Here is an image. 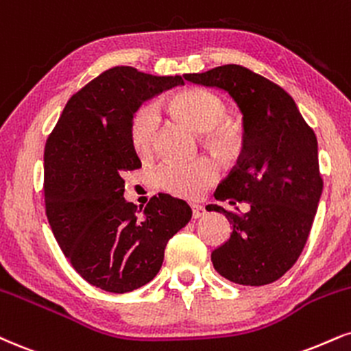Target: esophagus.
<instances>
[{
    "instance_id": "obj_1",
    "label": "esophagus",
    "mask_w": 351,
    "mask_h": 351,
    "mask_svg": "<svg viewBox=\"0 0 351 351\" xmlns=\"http://www.w3.org/2000/svg\"><path fill=\"white\" fill-rule=\"evenodd\" d=\"M191 209H193V219H199L206 214V209L199 204H193Z\"/></svg>"
}]
</instances>
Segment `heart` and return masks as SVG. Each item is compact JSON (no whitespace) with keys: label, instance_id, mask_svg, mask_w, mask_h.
<instances>
[{"label":"heart","instance_id":"1","mask_svg":"<svg viewBox=\"0 0 351 351\" xmlns=\"http://www.w3.org/2000/svg\"><path fill=\"white\" fill-rule=\"evenodd\" d=\"M178 116L202 130L204 142L222 157H232L240 149V132L232 122L223 121L229 112L227 103L213 91L191 88L171 99ZM162 116L152 103L142 104L130 117L129 135L134 150L142 158H150L157 150ZM221 168L216 160L202 155L194 160H165L152 171V181L162 191L194 199L216 183Z\"/></svg>","mask_w":351,"mask_h":351}]
</instances>
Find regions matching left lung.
I'll list each match as a JSON object with an SVG mask.
<instances>
[{"instance_id": "obj_1", "label": "left lung", "mask_w": 351, "mask_h": 351, "mask_svg": "<svg viewBox=\"0 0 351 351\" xmlns=\"http://www.w3.org/2000/svg\"><path fill=\"white\" fill-rule=\"evenodd\" d=\"M183 78L227 91L243 114L242 154L214 196L245 201L250 210L206 208L226 214L234 229L210 255L214 268L237 285H269L302 253L322 194L314 130L280 84L245 66L222 65Z\"/></svg>"}]
</instances>
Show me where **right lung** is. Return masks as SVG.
Listing matches in <instances>:
<instances>
[{"mask_svg": "<svg viewBox=\"0 0 351 351\" xmlns=\"http://www.w3.org/2000/svg\"><path fill=\"white\" fill-rule=\"evenodd\" d=\"M183 83L114 66L71 96L45 142V214L55 239L75 271L108 293L154 280L168 240L191 219V208L170 194L137 210L124 199L122 178L142 167L129 135L134 111Z\"/></svg>", "mask_w": 351, "mask_h": 351, "instance_id": "add662e5", "label": "right lung"}]
</instances>
